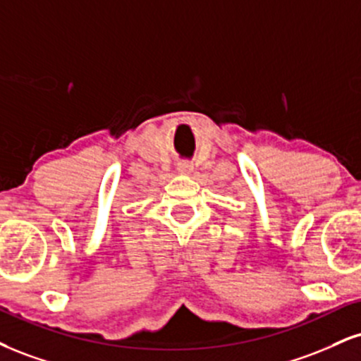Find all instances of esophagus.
I'll list each match as a JSON object with an SVG mask.
<instances>
[{"instance_id":"34e87169","label":"esophagus","mask_w":361,"mask_h":361,"mask_svg":"<svg viewBox=\"0 0 361 361\" xmlns=\"http://www.w3.org/2000/svg\"><path fill=\"white\" fill-rule=\"evenodd\" d=\"M192 169H193V164L190 161L178 163V171L180 173H192Z\"/></svg>"}]
</instances>
